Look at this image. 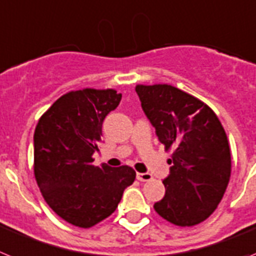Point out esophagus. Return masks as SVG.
<instances>
[{"mask_svg": "<svg viewBox=\"0 0 256 256\" xmlns=\"http://www.w3.org/2000/svg\"><path fill=\"white\" fill-rule=\"evenodd\" d=\"M136 179L139 182H150L152 180V175L148 174V172H138Z\"/></svg>", "mask_w": 256, "mask_h": 256, "instance_id": "1", "label": "esophagus"}]
</instances>
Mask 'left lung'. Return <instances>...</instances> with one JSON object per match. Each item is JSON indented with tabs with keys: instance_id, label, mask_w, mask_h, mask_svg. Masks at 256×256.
<instances>
[{
	"instance_id": "8db88e82",
	"label": "left lung",
	"mask_w": 256,
	"mask_h": 256,
	"mask_svg": "<svg viewBox=\"0 0 256 256\" xmlns=\"http://www.w3.org/2000/svg\"><path fill=\"white\" fill-rule=\"evenodd\" d=\"M142 108L165 150L170 175L156 212L179 226L206 220L223 198L230 178V150L220 121L208 104L166 84L136 85Z\"/></svg>"
}]
</instances>
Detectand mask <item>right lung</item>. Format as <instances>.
Wrapping results in <instances>:
<instances>
[{
  "label": "right lung",
  "instance_id": "1",
  "mask_svg": "<svg viewBox=\"0 0 256 256\" xmlns=\"http://www.w3.org/2000/svg\"><path fill=\"white\" fill-rule=\"evenodd\" d=\"M122 94L113 88H82L60 96L34 130V176L55 214L80 228L110 216L136 172L130 166H95L106 116Z\"/></svg>",
  "mask_w": 256,
  "mask_h": 256
}]
</instances>
